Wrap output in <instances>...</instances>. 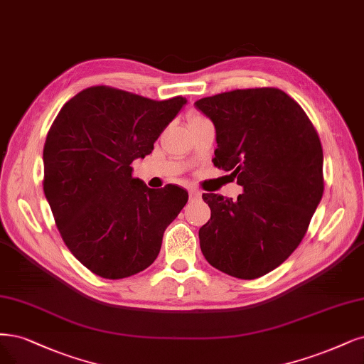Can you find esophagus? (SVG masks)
<instances>
[{
  "label": "esophagus",
  "mask_w": 364,
  "mask_h": 364,
  "mask_svg": "<svg viewBox=\"0 0 364 364\" xmlns=\"http://www.w3.org/2000/svg\"><path fill=\"white\" fill-rule=\"evenodd\" d=\"M188 194H190V200H198L202 197V193L196 190V188H190V190H188Z\"/></svg>",
  "instance_id": "esophagus-1"
}]
</instances>
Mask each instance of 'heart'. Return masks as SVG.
<instances>
[{
	"instance_id": "1",
	"label": "heart",
	"mask_w": 364,
	"mask_h": 364,
	"mask_svg": "<svg viewBox=\"0 0 364 364\" xmlns=\"http://www.w3.org/2000/svg\"><path fill=\"white\" fill-rule=\"evenodd\" d=\"M198 119H203V117L198 116V114H193V116L190 117V122H191V120H198Z\"/></svg>"
}]
</instances>
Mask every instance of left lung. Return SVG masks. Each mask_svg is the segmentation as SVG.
I'll return each instance as SVG.
<instances>
[{"instance_id": "left-lung-1", "label": "left lung", "mask_w": 364, "mask_h": 364, "mask_svg": "<svg viewBox=\"0 0 364 364\" xmlns=\"http://www.w3.org/2000/svg\"><path fill=\"white\" fill-rule=\"evenodd\" d=\"M214 122V166L244 186L237 200L203 194L210 220L198 230L212 267L252 280L275 269L303 241L323 194V154L304 109L275 87L198 99Z\"/></svg>"}]
</instances>
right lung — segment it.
Masks as SVG:
<instances>
[{
    "label": "right lung",
    "mask_w": 364,
    "mask_h": 364,
    "mask_svg": "<svg viewBox=\"0 0 364 364\" xmlns=\"http://www.w3.org/2000/svg\"><path fill=\"white\" fill-rule=\"evenodd\" d=\"M185 102L93 85L69 99L48 131L45 196L70 253L99 277H131L152 265L188 202L182 188L152 190L131 167L152 154Z\"/></svg>",
    "instance_id": "add662e5"
}]
</instances>
